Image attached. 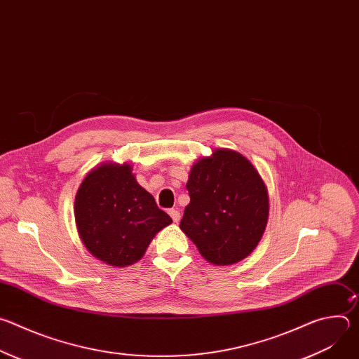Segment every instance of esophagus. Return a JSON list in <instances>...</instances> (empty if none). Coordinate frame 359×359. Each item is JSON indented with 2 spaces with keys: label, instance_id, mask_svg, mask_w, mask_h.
I'll return each instance as SVG.
<instances>
[{
  "label": "esophagus",
  "instance_id": "esophagus-1",
  "mask_svg": "<svg viewBox=\"0 0 359 359\" xmlns=\"http://www.w3.org/2000/svg\"><path fill=\"white\" fill-rule=\"evenodd\" d=\"M169 215H170V217L173 219V222H175V223H177V222L180 220V212H179V210H176V209H170V210H169Z\"/></svg>",
  "mask_w": 359,
  "mask_h": 359
}]
</instances>
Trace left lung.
<instances>
[{"label":"left lung","mask_w":359,"mask_h":359,"mask_svg":"<svg viewBox=\"0 0 359 359\" xmlns=\"http://www.w3.org/2000/svg\"><path fill=\"white\" fill-rule=\"evenodd\" d=\"M180 229L216 266L238 263L259 244L269 217L267 187L240 153L217 149L191 168Z\"/></svg>","instance_id":"1"}]
</instances>
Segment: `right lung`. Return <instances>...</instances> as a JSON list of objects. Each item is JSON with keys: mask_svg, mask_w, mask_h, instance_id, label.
Instances as JSON below:
<instances>
[{"mask_svg": "<svg viewBox=\"0 0 359 359\" xmlns=\"http://www.w3.org/2000/svg\"><path fill=\"white\" fill-rule=\"evenodd\" d=\"M75 219L89 252L115 267L137 262L155 234L172 223L129 165H102L88 173L76 194Z\"/></svg>", "mask_w": 359, "mask_h": 359, "instance_id": "1", "label": "right lung"}]
</instances>
